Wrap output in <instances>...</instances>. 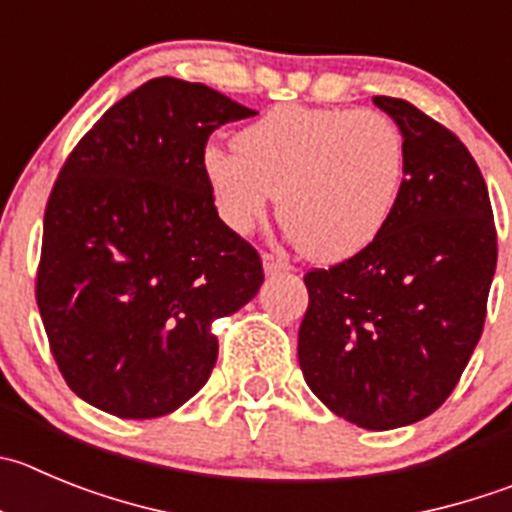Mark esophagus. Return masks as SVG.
Instances as JSON below:
<instances>
[{"mask_svg":"<svg viewBox=\"0 0 512 512\" xmlns=\"http://www.w3.org/2000/svg\"><path fill=\"white\" fill-rule=\"evenodd\" d=\"M262 265H265L267 275H280V272L293 270L288 260H283V257H278V255H272V252H265V255H262Z\"/></svg>","mask_w":512,"mask_h":512,"instance_id":"esophagus-1","label":"esophagus"}]
</instances>
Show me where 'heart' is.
<instances>
[{
	"instance_id": "b5f03b06",
	"label": "heart",
	"mask_w": 512,
	"mask_h": 512,
	"mask_svg": "<svg viewBox=\"0 0 512 512\" xmlns=\"http://www.w3.org/2000/svg\"><path fill=\"white\" fill-rule=\"evenodd\" d=\"M234 143L209 148L204 176L237 232L255 227L278 194V222L295 250L333 262L371 245L394 212L404 136L384 113L280 105Z\"/></svg>"
}]
</instances>
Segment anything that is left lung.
<instances>
[{
    "label": "left lung",
    "mask_w": 512,
    "mask_h": 512,
    "mask_svg": "<svg viewBox=\"0 0 512 512\" xmlns=\"http://www.w3.org/2000/svg\"><path fill=\"white\" fill-rule=\"evenodd\" d=\"M404 136V179L371 245L305 272V384L338 417L396 429L455 391L498 262L487 184L465 143L409 100L376 95Z\"/></svg>",
    "instance_id": "8db88e82"
}]
</instances>
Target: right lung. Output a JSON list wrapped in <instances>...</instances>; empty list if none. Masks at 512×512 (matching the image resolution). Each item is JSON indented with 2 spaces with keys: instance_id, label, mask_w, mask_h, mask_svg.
Wrapping results in <instances>:
<instances>
[{
  "instance_id": "add662e5",
  "label": "right lung",
  "mask_w": 512,
  "mask_h": 512,
  "mask_svg": "<svg viewBox=\"0 0 512 512\" xmlns=\"http://www.w3.org/2000/svg\"><path fill=\"white\" fill-rule=\"evenodd\" d=\"M255 116L202 83L154 78L78 141L45 207L35 298L70 389L123 419L179 409L217 361L212 323L260 290L255 247L219 219L204 148Z\"/></svg>"
}]
</instances>
